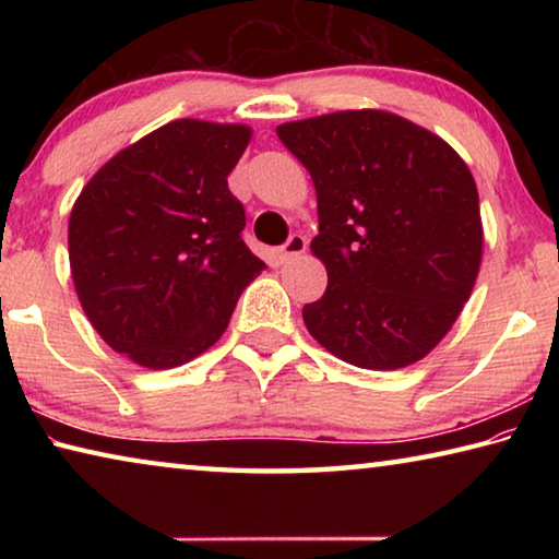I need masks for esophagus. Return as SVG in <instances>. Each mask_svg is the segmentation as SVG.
<instances>
[{
  "mask_svg": "<svg viewBox=\"0 0 559 559\" xmlns=\"http://www.w3.org/2000/svg\"><path fill=\"white\" fill-rule=\"evenodd\" d=\"M306 246H308L306 236H300V234H290V236H288V241L281 246V261H290V259L300 257V253H306Z\"/></svg>",
  "mask_w": 559,
  "mask_h": 559,
  "instance_id": "obj_1",
  "label": "esophagus"
}]
</instances>
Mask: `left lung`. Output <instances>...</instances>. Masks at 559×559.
Masks as SVG:
<instances>
[{
	"label": "left lung",
	"mask_w": 559,
	"mask_h": 559,
	"mask_svg": "<svg viewBox=\"0 0 559 559\" xmlns=\"http://www.w3.org/2000/svg\"><path fill=\"white\" fill-rule=\"evenodd\" d=\"M281 143L316 185L323 298L302 308L308 333L365 370H400L456 323L484 251L478 189L443 143L386 110L283 122Z\"/></svg>",
	"instance_id": "left-lung-1"
}]
</instances>
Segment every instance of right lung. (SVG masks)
Wrapping results in <instances>:
<instances>
[{
	"instance_id": "add662e5",
	"label": "right lung",
	"mask_w": 559,
	"mask_h": 559,
	"mask_svg": "<svg viewBox=\"0 0 559 559\" xmlns=\"http://www.w3.org/2000/svg\"><path fill=\"white\" fill-rule=\"evenodd\" d=\"M251 130L173 120L103 165L69 219L73 286L91 325L150 370L185 365L229 325L266 269L229 192Z\"/></svg>"
}]
</instances>
